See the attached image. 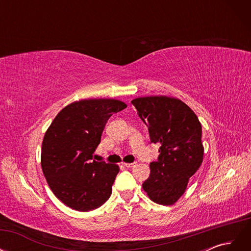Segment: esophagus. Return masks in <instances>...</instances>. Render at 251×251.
Segmentation results:
<instances>
[{
    "label": "esophagus",
    "mask_w": 251,
    "mask_h": 251,
    "mask_svg": "<svg viewBox=\"0 0 251 251\" xmlns=\"http://www.w3.org/2000/svg\"><path fill=\"white\" fill-rule=\"evenodd\" d=\"M135 164H136L135 162H133V163H124V165L126 166V168H127V169L128 168H133V166H135Z\"/></svg>",
    "instance_id": "1"
}]
</instances>
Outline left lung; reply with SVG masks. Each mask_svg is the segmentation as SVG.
<instances>
[{
    "label": "left lung",
    "instance_id": "left-lung-1",
    "mask_svg": "<svg viewBox=\"0 0 251 251\" xmlns=\"http://www.w3.org/2000/svg\"><path fill=\"white\" fill-rule=\"evenodd\" d=\"M131 102L148 126L151 142L160 144L158 160L150 163V177L142 187L151 201L173 205L203 160L200 121L178 98L149 96Z\"/></svg>",
    "mask_w": 251,
    "mask_h": 251
}]
</instances>
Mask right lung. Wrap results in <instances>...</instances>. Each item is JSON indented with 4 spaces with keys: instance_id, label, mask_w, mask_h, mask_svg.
<instances>
[{
    "instance_id": "1",
    "label": "right lung",
    "mask_w": 251,
    "mask_h": 251,
    "mask_svg": "<svg viewBox=\"0 0 251 251\" xmlns=\"http://www.w3.org/2000/svg\"><path fill=\"white\" fill-rule=\"evenodd\" d=\"M126 108L116 100H83L68 104L52 121L43 140L42 170L67 206L89 211L110 198L118 165L92 157L109 118Z\"/></svg>"
}]
</instances>
